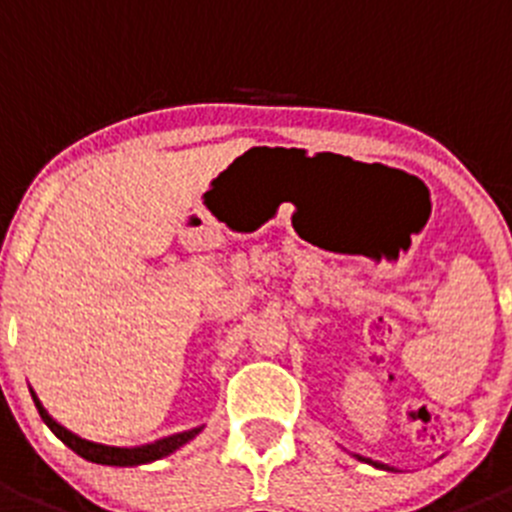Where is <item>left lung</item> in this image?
I'll use <instances>...</instances> for the list:
<instances>
[{
	"label": "left lung",
	"mask_w": 512,
	"mask_h": 512,
	"mask_svg": "<svg viewBox=\"0 0 512 512\" xmlns=\"http://www.w3.org/2000/svg\"><path fill=\"white\" fill-rule=\"evenodd\" d=\"M356 459H359V461H366V464H372V467H379V469H390V467H387V464H379V461L364 459V456H359V454H356Z\"/></svg>",
	"instance_id": "1"
}]
</instances>
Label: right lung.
<instances>
[{
	"label": "right lung",
	"instance_id": "right-lung-1",
	"mask_svg": "<svg viewBox=\"0 0 512 512\" xmlns=\"http://www.w3.org/2000/svg\"><path fill=\"white\" fill-rule=\"evenodd\" d=\"M33 402L35 408H38L40 418H43V423L51 428L53 433H56L58 438H61L66 446H69L71 451H76L79 456H84L87 461H94V464H107V467H138V464H148V461H156V459H164V456L174 454L179 446H184V443L192 441L197 433L202 431L200 428H192V431H184V433H174V436H166L161 438V441H153V443H146V446H135V449H120V446H104V443H94V441H87V438L76 436V433L66 431L61 423H56V420L48 415V410L40 405V400L35 397L33 392Z\"/></svg>",
	"mask_w": 512,
	"mask_h": 512
}]
</instances>
